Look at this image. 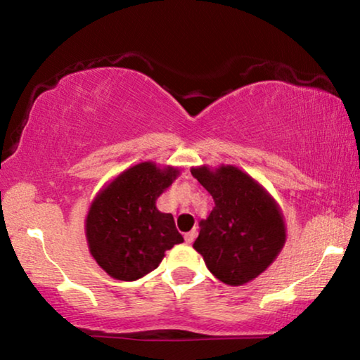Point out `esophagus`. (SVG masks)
<instances>
[{
	"label": "esophagus",
	"mask_w": 360,
	"mask_h": 360,
	"mask_svg": "<svg viewBox=\"0 0 360 360\" xmlns=\"http://www.w3.org/2000/svg\"><path fill=\"white\" fill-rule=\"evenodd\" d=\"M195 236H197V231H195V229H192V231H189V233H186V236H184L186 243H187V244H192V243H194Z\"/></svg>",
	"instance_id": "1"
}]
</instances>
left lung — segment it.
<instances>
[{"mask_svg":"<svg viewBox=\"0 0 360 360\" xmlns=\"http://www.w3.org/2000/svg\"><path fill=\"white\" fill-rule=\"evenodd\" d=\"M191 173L214 200L208 218L200 221L194 249L224 284L252 281L273 264L286 240L280 207L236 166H200Z\"/></svg>","mask_w":360,"mask_h":360,"instance_id":"1","label":"left lung"}]
</instances>
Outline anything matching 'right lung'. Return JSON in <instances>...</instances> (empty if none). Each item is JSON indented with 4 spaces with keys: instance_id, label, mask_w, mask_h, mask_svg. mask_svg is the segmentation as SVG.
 <instances>
[{
    "instance_id": "1",
    "label": "right lung",
    "mask_w": 360,
    "mask_h": 360,
    "mask_svg": "<svg viewBox=\"0 0 360 360\" xmlns=\"http://www.w3.org/2000/svg\"><path fill=\"white\" fill-rule=\"evenodd\" d=\"M178 168L143 162L122 171L90 205L85 236L90 254L110 276L136 281L153 271L165 252L184 243L171 213L157 198L173 184Z\"/></svg>"
}]
</instances>
